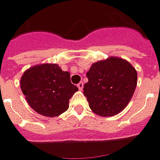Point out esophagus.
Wrapping results in <instances>:
<instances>
[{
  "instance_id": "obj_1",
  "label": "esophagus",
  "mask_w": 160,
  "mask_h": 160,
  "mask_svg": "<svg viewBox=\"0 0 160 160\" xmlns=\"http://www.w3.org/2000/svg\"><path fill=\"white\" fill-rule=\"evenodd\" d=\"M77 87H78V89L80 90V91H82L83 88V82H80V83L77 84Z\"/></svg>"
}]
</instances>
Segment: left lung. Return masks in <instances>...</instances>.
I'll return each instance as SVG.
<instances>
[{"instance_id": "1", "label": "left lung", "mask_w": 160, "mask_h": 160, "mask_svg": "<svg viewBox=\"0 0 160 160\" xmlns=\"http://www.w3.org/2000/svg\"><path fill=\"white\" fill-rule=\"evenodd\" d=\"M83 86L90 108L101 117H112L130 102L137 85V72L127 60L118 57L99 60L86 74Z\"/></svg>"}]
</instances>
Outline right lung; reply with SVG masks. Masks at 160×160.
<instances>
[{
    "label": "right lung",
    "mask_w": 160,
    "mask_h": 160,
    "mask_svg": "<svg viewBox=\"0 0 160 160\" xmlns=\"http://www.w3.org/2000/svg\"><path fill=\"white\" fill-rule=\"evenodd\" d=\"M20 87L29 106L38 114L54 118L68 108L69 99L78 91L70 74L58 64L35 65L24 72Z\"/></svg>",
    "instance_id": "right-lung-1"
}]
</instances>
